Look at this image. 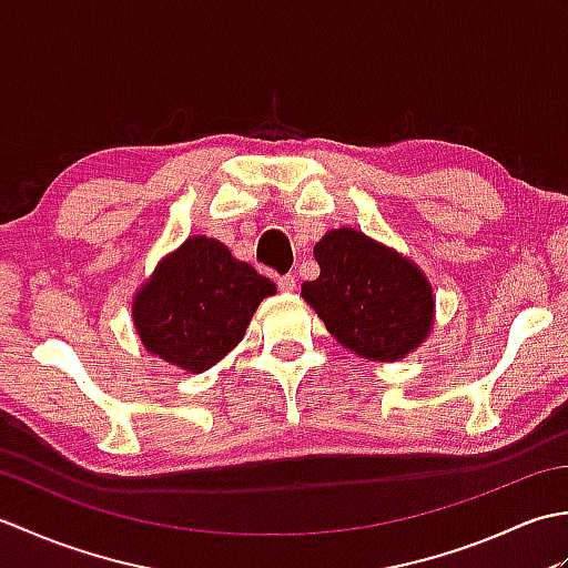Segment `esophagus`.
Segmentation results:
<instances>
[{"label":"esophagus","mask_w":568,"mask_h":568,"mask_svg":"<svg viewBox=\"0 0 568 568\" xmlns=\"http://www.w3.org/2000/svg\"><path fill=\"white\" fill-rule=\"evenodd\" d=\"M295 287H297V283H295V275L287 273V275H281V277H277V291H281V293H293Z\"/></svg>","instance_id":"34e87169"}]
</instances>
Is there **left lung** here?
Returning a JSON list of instances; mask_svg holds the SVG:
<instances>
[{
  "instance_id": "8db88e82",
  "label": "left lung",
  "mask_w": 568,
  "mask_h": 568,
  "mask_svg": "<svg viewBox=\"0 0 568 568\" xmlns=\"http://www.w3.org/2000/svg\"><path fill=\"white\" fill-rule=\"evenodd\" d=\"M315 258L320 277L303 283V297L336 342L371 361H397L427 339L432 285L413 261L352 226L324 234Z\"/></svg>"
}]
</instances>
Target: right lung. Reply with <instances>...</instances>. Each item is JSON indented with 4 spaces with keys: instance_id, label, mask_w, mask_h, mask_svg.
<instances>
[{
    "instance_id": "right-lung-1",
    "label": "right lung",
    "mask_w": 568,
    "mask_h": 568,
    "mask_svg": "<svg viewBox=\"0 0 568 568\" xmlns=\"http://www.w3.org/2000/svg\"><path fill=\"white\" fill-rule=\"evenodd\" d=\"M273 293L275 283L222 241L192 236L159 263L131 312L146 352L202 373L244 339L253 312Z\"/></svg>"
}]
</instances>
